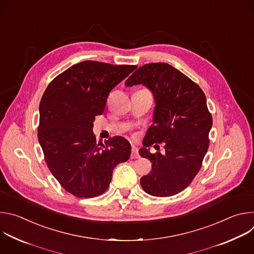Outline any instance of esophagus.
<instances>
[{
	"instance_id": "1",
	"label": "esophagus",
	"mask_w": 254,
	"mask_h": 254,
	"mask_svg": "<svg viewBox=\"0 0 254 254\" xmlns=\"http://www.w3.org/2000/svg\"><path fill=\"white\" fill-rule=\"evenodd\" d=\"M130 158L131 159H138L139 158V154H138V151H137V148L132 146L131 148V155H130Z\"/></svg>"
}]
</instances>
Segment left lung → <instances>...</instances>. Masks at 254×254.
Wrapping results in <instances>:
<instances>
[{"mask_svg":"<svg viewBox=\"0 0 254 254\" xmlns=\"http://www.w3.org/2000/svg\"><path fill=\"white\" fill-rule=\"evenodd\" d=\"M137 84L150 88L156 100L154 124L139 150L142 158L151 161L152 171L140 178V185L152 196H174L191 184L209 148L212 115L206 96L197 83L164 62L137 68L126 85ZM162 142L165 155L146 150Z\"/></svg>","mask_w":254,"mask_h":254,"instance_id":"1","label":"left lung"}]
</instances>
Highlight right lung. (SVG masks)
Listing matches in <instances>:
<instances>
[{
  "label": "right lung",
  "instance_id": "1",
  "mask_svg": "<svg viewBox=\"0 0 254 254\" xmlns=\"http://www.w3.org/2000/svg\"><path fill=\"white\" fill-rule=\"evenodd\" d=\"M135 68L83 61L57 75L44 91L38 139L50 172L73 196L103 194L114 169L130 156V143L125 137L97 143L92 127L95 116L104 111L108 94Z\"/></svg>",
  "mask_w": 254,
  "mask_h": 254
}]
</instances>
